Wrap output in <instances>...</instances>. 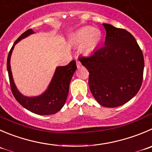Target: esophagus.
<instances>
[{
    "instance_id": "34e87169",
    "label": "esophagus",
    "mask_w": 152,
    "mask_h": 152,
    "mask_svg": "<svg viewBox=\"0 0 152 152\" xmlns=\"http://www.w3.org/2000/svg\"><path fill=\"white\" fill-rule=\"evenodd\" d=\"M76 64H77V68H80V66H82L81 63H80V62L79 61V60H77V61H76Z\"/></svg>"
}]
</instances>
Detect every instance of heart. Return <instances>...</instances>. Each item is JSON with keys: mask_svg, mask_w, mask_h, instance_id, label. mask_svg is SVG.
<instances>
[{"mask_svg": "<svg viewBox=\"0 0 152 152\" xmlns=\"http://www.w3.org/2000/svg\"><path fill=\"white\" fill-rule=\"evenodd\" d=\"M102 34L97 28L84 27L80 28L71 37V41L74 44H80V49L83 53H89L97 48L100 43Z\"/></svg>", "mask_w": 152, "mask_h": 152, "instance_id": "heart-1", "label": "heart"}]
</instances>
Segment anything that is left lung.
Wrapping results in <instances>:
<instances>
[{
	"mask_svg": "<svg viewBox=\"0 0 152 152\" xmlns=\"http://www.w3.org/2000/svg\"><path fill=\"white\" fill-rule=\"evenodd\" d=\"M104 44L78 60L89 72V86L95 100L106 107L129 102L140 90L144 57L135 38L125 29L103 24Z\"/></svg>",
	"mask_w": 152,
	"mask_h": 152,
	"instance_id": "1",
	"label": "left lung"
}]
</instances>
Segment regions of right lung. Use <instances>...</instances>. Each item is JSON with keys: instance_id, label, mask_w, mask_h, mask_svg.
<instances>
[{"instance_id": "add662e5", "label": "right lung", "mask_w": 152, "mask_h": 152, "mask_svg": "<svg viewBox=\"0 0 152 152\" xmlns=\"http://www.w3.org/2000/svg\"><path fill=\"white\" fill-rule=\"evenodd\" d=\"M33 34L34 32L32 29L26 30L17 39L9 52L7 65L10 87L17 102L24 108L38 115H51L58 112L64 106L69 94V84L77 66L75 60H72L67 66L57 67L48 87L42 95L36 97H27L21 95L14 83L10 67V57L15 45Z\"/></svg>"}]
</instances>
